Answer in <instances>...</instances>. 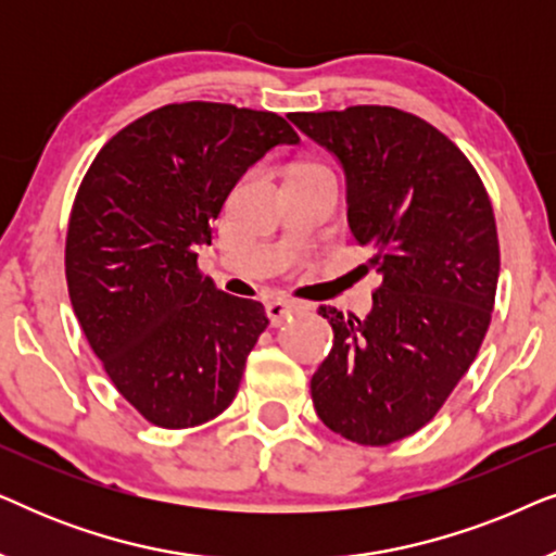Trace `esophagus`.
Instances as JSON below:
<instances>
[{"mask_svg": "<svg viewBox=\"0 0 556 556\" xmlns=\"http://www.w3.org/2000/svg\"><path fill=\"white\" fill-rule=\"evenodd\" d=\"M301 308H303L301 303H295V301H286V299H273V301L265 303V314H268V318H270V324H273V326L283 324L288 316L295 314V311H301Z\"/></svg>", "mask_w": 556, "mask_h": 556, "instance_id": "obj_1", "label": "esophagus"}]
</instances>
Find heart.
I'll return each instance as SVG.
<instances>
[{
  "label": "heart",
  "instance_id": "obj_1",
  "mask_svg": "<svg viewBox=\"0 0 556 556\" xmlns=\"http://www.w3.org/2000/svg\"><path fill=\"white\" fill-rule=\"evenodd\" d=\"M303 169H321V166H318V164H303V166H299V169H295V172H303Z\"/></svg>",
  "mask_w": 556,
  "mask_h": 556
}]
</instances>
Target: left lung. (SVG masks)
I'll use <instances>...</instances> for the list:
<instances>
[{"label": "left lung", "mask_w": 556, "mask_h": 556, "mask_svg": "<svg viewBox=\"0 0 556 556\" xmlns=\"http://www.w3.org/2000/svg\"><path fill=\"white\" fill-rule=\"evenodd\" d=\"M346 172L349 227L382 283L369 316L321 306L331 352L311 377L326 428L390 445L425 428L473 364L501 270L496 217L468 156L392 105L291 113Z\"/></svg>", "instance_id": "left-lung-1"}]
</instances>
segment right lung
I'll return each instance as SVG.
<instances>
[{
  "label": "right lung",
  "instance_id": "add662e5",
  "mask_svg": "<svg viewBox=\"0 0 556 556\" xmlns=\"http://www.w3.org/2000/svg\"><path fill=\"white\" fill-rule=\"evenodd\" d=\"M278 143H299L278 113L169 103L111 136L80 181L67 293L113 387L156 428L223 415L268 329L263 303L204 278L197 248L248 166Z\"/></svg>",
  "mask_w": 556,
  "mask_h": 556
}]
</instances>
